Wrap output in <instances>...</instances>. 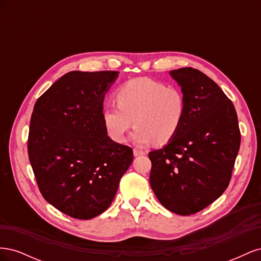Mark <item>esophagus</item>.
Here are the masks:
<instances>
[{
    "instance_id": "esophagus-1",
    "label": "esophagus",
    "mask_w": 261,
    "mask_h": 261,
    "mask_svg": "<svg viewBox=\"0 0 261 261\" xmlns=\"http://www.w3.org/2000/svg\"><path fill=\"white\" fill-rule=\"evenodd\" d=\"M144 154H146V151H144V150H140L138 148H134V155H135V156L144 155Z\"/></svg>"
}]
</instances>
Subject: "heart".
I'll return each mask as SVG.
<instances>
[{"instance_id": "heart-1", "label": "heart", "mask_w": 261, "mask_h": 261, "mask_svg": "<svg viewBox=\"0 0 261 261\" xmlns=\"http://www.w3.org/2000/svg\"><path fill=\"white\" fill-rule=\"evenodd\" d=\"M115 103L102 111L105 127L116 143H122L126 133L136 125L132 138L137 145L168 144L184 123L187 101L184 92L175 87L148 77L124 83L116 90Z\"/></svg>"}]
</instances>
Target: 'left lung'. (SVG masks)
<instances>
[{
	"instance_id": "left-lung-1",
	"label": "left lung",
	"mask_w": 261,
	"mask_h": 261,
	"mask_svg": "<svg viewBox=\"0 0 261 261\" xmlns=\"http://www.w3.org/2000/svg\"><path fill=\"white\" fill-rule=\"evenodd\" d=\"M181 87L187 112L170 143L149 152L150 185L168 210L194 215L224 193L241 146L232 101L207 75L193 67L171 70Z\"/></svg>"
}]
</instances>
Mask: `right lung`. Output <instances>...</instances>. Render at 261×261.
I'll return each mask as SVG.
<instances>
[{"label":"right lung","mask_w":261,"mask_h":261,"mask_svg":"<svg viewBox=\"0 0 261 261\" xmlns=\"http://www.w3.org/2000/svg\"><path fill=\"white\" fill-rule=\"evenodd\" d=\"M118 72H69L39 98L28 156L43 198L65 215L89 220L112 203L133 149L108 136L106 91Z\"/></svg>","instance_id":"right-lung-1"}]
</instances>
